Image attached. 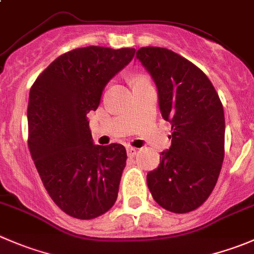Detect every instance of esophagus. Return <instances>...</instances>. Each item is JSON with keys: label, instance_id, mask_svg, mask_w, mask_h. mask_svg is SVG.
Returning <instances> with one entry per match:
<instances>
[{"label": "esophagus", "instance_id": "34e87169", "mask_svg": "<svg viewBox=\"0 0 254 254\" xmlns=\"http://www.w3.org/2000/svg\"><path fill=\"white\" fill-rule=\"evenodd\" d=\"M127 156H130V157L135 156V155L137 154V149H135V147H131V146H127Z\"/></svg>", "mask_w": 254, "mask_h": 254}]
</instances>
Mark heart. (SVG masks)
<instances>
[{
  "mask_svg": "<svg viewBox=\"0 0 254 254\" xmlns=\"http://www.w3.org/2000/svg\"><path fill=\"white\" fill-rule=\"evenodd\" d=\"M145 82H147V79H145V78H142V77L135 78V80H134L135 84H139V83H145Z\"/></svg>",
  "mask_w": 254,
  "mask_h": 254,
  "instance_id": "b5f03b06",
  "label": "heart"
}]
</instances>
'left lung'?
Listing matches in <instances>:
<instances>
[{
  "label": "left lung",
  "instance_id": "1",
  "mask_svg": "<svg viewBox=\"0 0 254 254\" xmlns=\"http://www.w3.org/2000/svg\"><path fill=\"white\" fill-rule=\"evenodd\" d=\"M136 58L157 89L171 146L146 176L154 200L167 211L186 213L212 192L225 156V113L207 75L175 52L142 47Z\"/></svg>",
  "mask_w": 254,
  "mask_h": 254
}]
</instances>
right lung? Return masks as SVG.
<instances>
[{"label":"right lung","mask_w":254,"mask_h":254,"mask_svg":"<svg viewBox=\"0 0 254 254\" xmlns=\"http://www.w3.org/2000/svg\"><path fill=\"white\" fill-rule=\"evenodd\" d=\"M135 48L90 46L53 61L29 90L28 146L47 192L63 212L92 220L113 207L127 165L120 144L95 145L87 114L129 64Z\"/></svg>","instance_id":"obj_1"}]
</instances>
